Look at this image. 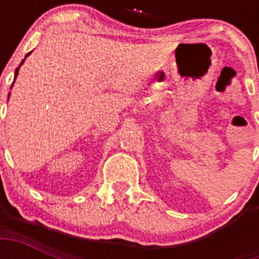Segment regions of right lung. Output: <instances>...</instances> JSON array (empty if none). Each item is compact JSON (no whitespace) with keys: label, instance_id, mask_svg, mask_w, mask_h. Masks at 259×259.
I'll use <instances>...</instances> for the list:
<instances>
[{"label":"right lung","instance_id":"right-lung-1","mask_svg":"<svg viewBox=\"0 0 259 259\" xmlns=\"http://www.w3.org/2000/svg\"><path fill=\"white\" fill-rule=\"evenodd\" d=\"M29 54H30V52H29ZM29 54H28V55H29ZM28 55H26L25 58H28ZM24 60H25V59H24ZM24 60H22V62H21V64H20V66H18V68H16V72H14V79L17 78V75H18V70H20V67L22 66V63H24ZM10 89H12V87H10Z\"/></svg>","mask_w":259,"mask_h":259}]
</instances>
